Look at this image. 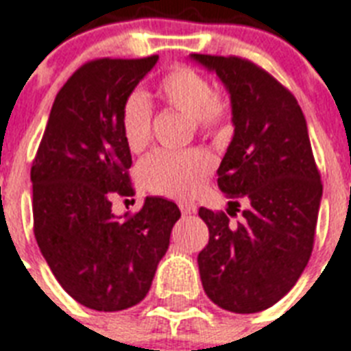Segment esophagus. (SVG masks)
I'll use <instances>...</instances> for the list:
<instances>
[{"mask_svg": "<svg viewBox=\"0 0 351 351\" xmlns=\"http://www.w3.org/2000/svg\"><path fill=\"white\" fill-rule=\"evenodd\" d=\"M178 208H180L182 215H191L197 209V206L193 202H178Z\"/></svg>", "mask_w": 351, "mask_h": 351, "instance_id": "esophagus-1", "label": "esophagus"}]
</instances>
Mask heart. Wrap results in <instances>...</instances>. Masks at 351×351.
<instances>
[{
  "label": "heart",
  "mask_w": 351,
  "mask_h": 351,
  "mask_svg": "<svg viewBox=\"0 0 351 351\" xmlns=\"http://www.w3.org/2000/svg\"><path fill=\"white\" fill-rule=\"evenodd\" d=\"M162 100L189 117L200 132L220 131L230 118V104L213 93L209 80L191 67H175L160 80ZM121 132L132 153L145 149L151 138L153 107L142 90H132L121 106ZM211 154L202 149L156 151L140 165V178L147 189L173 198L191 197L213 171Z\"/></svg>",
  "instance_id": "heart-1"
}]
</instances>
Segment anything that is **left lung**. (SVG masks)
Segmentation results:
<instances>
[{
	"label": "left lung",
	"mask_w": 351,
	"mask_h": 351,
	"mask_svg": "<svg viewBox=\"0 0 351 351\" xmlns=\"http://www.w3.org/2000/svg\"><path fill=\"white\" fill-rule=\"evenodd\" d=\"M189 58L222 82L233 123L217 171L220 191L230 198L228 213L198 209L209 228L208 245L198 253L200 280L220 308L256 313L282 299L310 261L321 175L306 118L288 89L247 60ZM237 210L241 220L233 225L229 217Z\"/></svg>",
	"instance_id": "8db88e82"
}]
</instances>
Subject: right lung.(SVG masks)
<instances>
[{
  "label": "right lung",
  "instance_id": "obj_1",
  "mask_svg": "<svg viewBox=\"0 0 351 351\" xmlns=\"http://www.w3.org/2000/svg\"><path fill=\"white\" fill-rule=\"evenodd\" d=\"M158 56L96 60L52 104L30 169L34 234L62 288L96 311H120L147 295L180 209L147 197L132 217L112 213V193L132 195L121 106Z\"/></svg>",
  "mask_w": 351,
  "mask_h": 351
}]
</instances>
